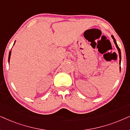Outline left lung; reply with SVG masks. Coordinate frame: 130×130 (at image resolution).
I'll return each instance as SVG.
<instances>
[{
  "mask_svg": "<svg viewBox=\"0 0 130 130\" xmlns=\"http://www.w3.org/2000/svg\"><path fill=\"white\" fill-rule=\"evenodd\" d=\"M112 38H113V41H114V43H115V45H116V47H117V49H118V52H119V55H120V64L121 65V50H120V48H119V47H118V45H117V42H116V40H115V39L114 38V37H113V35H112ZM120 71H121V67H120Z\"/></svg>",
  "mask_w": 130,
  "mask_h": 130,
  "instance_id": "left-lung-1",
  "label": "left lung"
}]
</instances>
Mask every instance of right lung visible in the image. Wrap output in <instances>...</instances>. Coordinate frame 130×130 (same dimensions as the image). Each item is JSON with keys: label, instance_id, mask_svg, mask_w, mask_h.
Wrapping results in <instances>:
<instances>
[{"label": "right lung", "instance_id": "obj_1", "mask_svg": "<svg viewBox=\"0 0 130 130\" xmlns=\"http://www.w3.org/2000/svg\"><path fill=\"white\" fill-rule=\"evenodd\" d=\"M10 54H11V51H10L9 54V57H8V61L9 63V60H10Z\"/></svg>", "mask_w": 130, "mask_h": 130}]
</instances>
